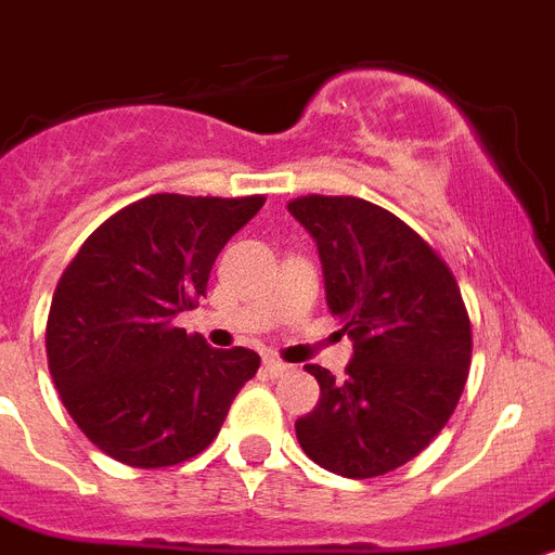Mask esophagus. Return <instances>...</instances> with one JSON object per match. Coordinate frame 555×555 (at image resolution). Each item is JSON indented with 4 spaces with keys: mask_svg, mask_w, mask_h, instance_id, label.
<instances>
[{
    "mask_svg": "<svg viewBox=\"0 0 555 555\" xmlns=\"http://www.w3.org/2000/svg\"><path fill=\"white\" fill-rule=\"evenodd\" d=\"M264 372H268L270 378H285V375H291V364H285V361H279V358H264Z\"/></svg>",
    "mask_w": 555,
    "mask_h": 555,
    "instance_id": "obj_1",
    "label": "esophagus"
}]
</instances>
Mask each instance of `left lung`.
<instances>
[{
  "label": "left lung",
  "mask_w": 555,
  "mask_h": 555,
  "mask_svg": "<svg viewBox=\"0 0 555 555\" xmlns=\"http://www.w3.org/2000/svg\"><path fill=\"white\" fill-rule=\"evenodd\" d=\"M287 211L313 234L330 313L352 338L341 380L305 366L321 398L296 437L327 472L380 477L449 423L472 366V319L443 256L392 211L324 194L291 199Z\"/></svg>",
  "instance_id": "left-lung-1"
}]
</instances>
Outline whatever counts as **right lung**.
<instances>
[{
	"label": "right lung",
	"mask_w": 555,
	"mask_h": 555,
	"mask_svg": "<svg viewBox=\"0 0 555 555\" xmlns=\"http://www.w3.org/2000/svg\"><path fill=\"white\" fill-rule=\"evenodd\" d=\"M264 206L250 197L152 194L92 231L48 315V364L69 417L132 468H166L214 443L254 349H214L175 315L206 296L214 259Z\"/></svg>",
	"instance_id": "right-lung-1"
}]
</instances>
